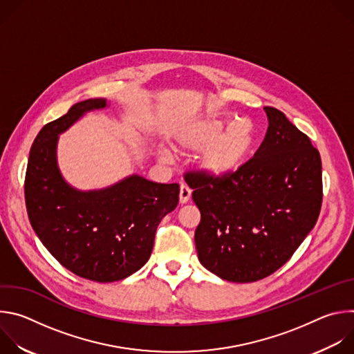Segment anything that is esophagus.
I'll use <instances>...</instances> for the list:
<instances>
[{"instance_id": "obj_1", "label": "esophagus", "mask_w": 354, "mask_h": 354, "mask_svg": "<svg viewBox=\"0 0 354 354\" xmlns=\"http://www.w3.org/2000/svg\"><path fill=\"white\" fill-rule=\"evenodd\" d=\"M190 194H192V190L189 189L187 185H180V190H179V201L182 205L187 203L189 198H190Z\"/></svg>"}]
</instances>
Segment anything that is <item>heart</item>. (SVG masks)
I'll return each instance as SVG.
<instances>
[{
	"instance_id": "heart-1",
	"label": "heart",
	"mask_w": 354,
	"mask_h": 354,
	"mask_svg": "<svg viewBox=\"0 0 354 354\" xmlns=\"http://www.w3.org/2000/svg\"><path fill=\"white\" fill-rule=\"evenodd\" d=\"M258 138L255 123L248 118L232 119L225 127L214 116L194 120L175 133L174 147L178 151L200 153L198 167L214 179L235 174L248 160ZM164 161L171 160L167 149L160 151Z\"/></svg>"
}]
</instances>
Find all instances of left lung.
Masks as SVG:
<instances>
[{"label":"left lung","mask_w":354,"mask_h":354,"mask_svg":"<svg viewBox=\"0 0 354 354\" xmlns=\"http://www.w3.org/2000/svg\"><path fill=\"white\" fill-rule=\"evenodd\" d=\"M269 127L254 158L214 179L192 174L200 210L194 243L200 263L234 283L280 269L317 224L322 205L318 149L279 109L263 108Z\"/></svg>","instance_id":"obj_1"}]
</instances>
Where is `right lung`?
<instances>
[{
    "mask_svg": "<svg viewBox=\"0 0 354 354\" xmlns=\"http://www.w3.org/2000/svg\"><path fill=\"white\" fill-rule=\"evenodd\" d=\"M106 99L75 104L36 136L26 168L25 201L41 243L66 269L99 283L129 277L151 257L157 227L175 210L178 183H156L131 175L100 190L68 185L57 165L59 134Z\"/></svg>",
    "mask_w": 354,
    "mask_h": 354,
    "instance_id": "obj_1",
    "label": "right lung"
}]
</instances>
